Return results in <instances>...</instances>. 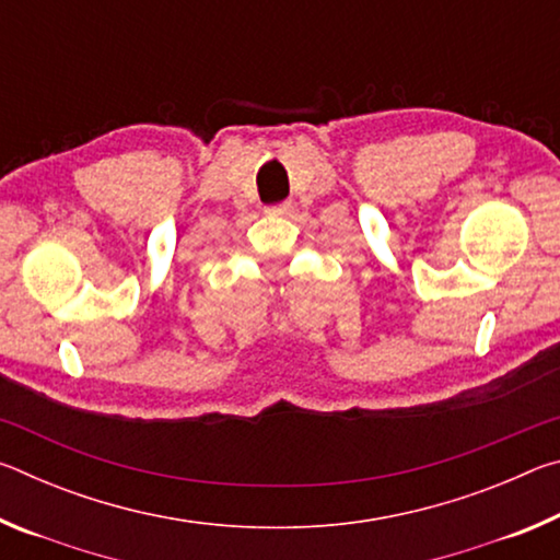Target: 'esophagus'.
I'll return each mask as SVG.
<instances>
[{"label":"esophagus","instance_id":"1","mask_svg":"<svg viewBox=\"0 0 560 560\" xmlns=\"http://www.w3.org/2000/svg\"><path fill=\"white\" fill-rule=\"evenodd\" d=\"M291 210V202H279L269 207V214H287Z\"/></svg>","mask_w":560,"mask_h":560}]
</instances>
